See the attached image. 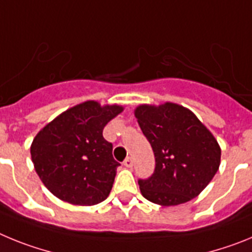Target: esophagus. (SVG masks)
Instances as JSON below:
<instances>
[{"label":"esophagus","mask_w":252,"mask_h":252,"mask_svg":"<svg viewBox=\"0 0 252 252\" xmlns=\"http://www.w3.org/2000/svg\"><path fill=\"white\" fill-rule=\"evenodd\" d=\"M124 165L126 166V168H132L133 166V160H132V158H126V159H125V161H124Z\"/></svg>","instance_id":"esophagus-1"}]
</instances>
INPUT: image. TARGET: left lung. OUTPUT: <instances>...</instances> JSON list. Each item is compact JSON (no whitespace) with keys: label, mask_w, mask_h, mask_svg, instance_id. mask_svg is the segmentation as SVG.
<instances>
[{"label":"left lung","mask_w":252,"mask_h":252,"mask_svg":"<svg viewBox=\"0 0 252 252\" xmlns=\"http://www.w3.org/2000/svg\"><path fill=\"white\" fill-rule=\"evenodd\" d=\"M135 117L155 155L153 175L139 180L141 194L166 207L197 197L221 162V148L212 132L192 111L171 102L140 104Z\"/></svg>","instance_id":"obj_1"}]
</instances>
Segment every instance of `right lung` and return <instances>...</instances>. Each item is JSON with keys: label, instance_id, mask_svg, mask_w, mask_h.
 Here are the masks:
<instances>
[{"label": "right lung", "instance_id": "obj_1", "mask_svg": "<svg viewBox=\"0 0 252 252\" xmlns=\"http://www.w3.org/2000/svg\"><path fill=\"white\" fill-rule=\"evenodd\" d=\"M124 111L119 104L86 101L64 111L37 132L31 160L44 186L75 206L101 203L110 194L120 162L102 135Z\"/></svg>", "mask_w": 252, "mask_h": 252}]
</instances>
